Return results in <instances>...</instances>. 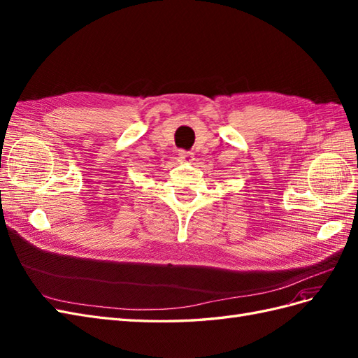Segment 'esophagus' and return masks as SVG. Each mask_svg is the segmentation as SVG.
I'll list each match as a JSON object with an SVG mask.
<instances>
[{
    "mask_svg": "<svg viewBox=\"0 0 358 358\" xmlns=\"http://www.w3.org/2000/svg\"><path fill=\"white\" fill-rule=\"evenodd\" d=\"M179 155L183 161H187V162H191L194 159L192 152H189V150H179Z\"/></svg>",
    "mask_w": 358,
    "mask_h": 358,
    "instance_id": "obj_1",
    "label": "esophagus"
}]
</instances>
